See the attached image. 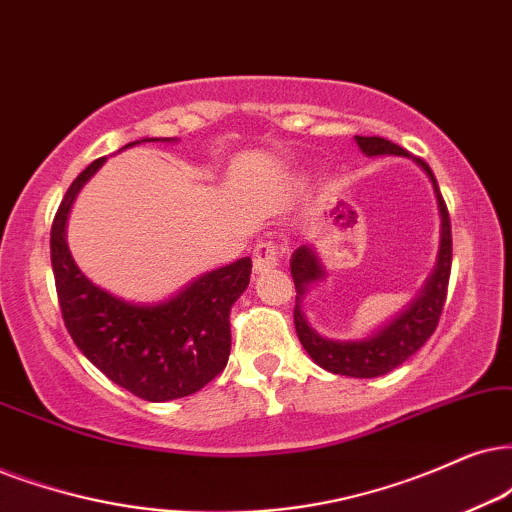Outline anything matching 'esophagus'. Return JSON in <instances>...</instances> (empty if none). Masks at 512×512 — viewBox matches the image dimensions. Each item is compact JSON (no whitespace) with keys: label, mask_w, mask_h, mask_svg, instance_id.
<instances>
[{"label":"esophagus","mask_w":512,"mask_h":512,"mask_svg":"<svg viewBox=\"0 0 512 512\" xmlns=\"http://www.w3.org/2000/svg\"><path fill=\"white\" fill-rule=\"evenodd\" d=\"M281 260V248L274 241H260L252 248V262H255V271H267L276 267Z\"/></svg>","instance_id":"34e87169"}]
</instances>
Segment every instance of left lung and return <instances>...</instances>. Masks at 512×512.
Instances as JSON below:
<instances>
[{"label": "left lung", "mask_w": 512, "mask_h": 512, "mask_svg": "<svg viewBox=\"0 0 512 512\" xmlns=\"http://www.w3.org/2000/svg\"><path fill=\"white\" fill-rule=\"evenodd\" d=\"M361 151L366 155H409V151L392 144L383 137H354ZM416 163L430 174L432 186H435L439 215H442V245H439V262L432 278L425 286L423 295L399 316L397 321L390 323L385 331H380L375 338L364 342H335L316 335L312 328L307 326L304 316L300 312V300L307 290L309 283L319 281L323 276L321 264L316 260V252L307 245H300L290 257V274L295 281V331L300 338L302 347L316 364L326 371L349 375V378H378L394 371V368L404 364L406 359L413 357L420 347L428 342L432 333L437 331L439 316H442L444 302H446V288H449V274H451V219L446 203L439 193L437 179L432 174L430 165L423 158H416Z\"/></svg>", "instance_id": "left-lung-1"}]
</instances>
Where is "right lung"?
<instances>
[{
    "label": "right lung",
    "mask_w": 512,
    "mask_h": 512,
    "mask_svg": "<svg viewBox=\"0 0 512 512\" xmlns=\"http://www.w3.org/2000/svg\"><path fill=\"white\" fill-rule=\"evenodd\" d=\"M103 160H94L70 184L51 224V269L63 323L84 357L134 397L146 401L189 397L215 380L229 361V314L248 288L252 262L243 257L210 271L174 300L155 307L127 304L96 288L70 257L66 217L77 191Z\"/></svg>",
    "instance_id": "1"
}]
</instances>
